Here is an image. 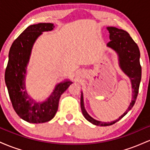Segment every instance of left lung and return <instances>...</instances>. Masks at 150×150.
<instances>
[{
	"mask_svg": "<svg viewBox=\"0 0 150 150\" xmlns=\"http://www.w3.org/2000/svg\"><path fill=\"white\" fill-rule=\"evenodd\" d=\"M107 30L110 34L109 38L111 40L107 44V46L111 48L118 53L120 68L131 80L132 98L128 110H126V111L121 116H120L116 120L104 123V122L99 121V120L94 119L87 113L85 106H84L83 95H82V92L80 106L82 114L86 119L92 123V124L100 125V126H108V125L114 124L115 123H116L117 121H118L123 116H125L128 111L131 109L135 104L137 94H138L141 75H142V68H141L140 63V50H139L137 44L130 37V34L125 31L118 29L116 27H107Z\"/></svg>",
	"mask_w": 150,
	"mask_h": 150,
	"instance_id": "8db88e82",
	"label": "left lung"
}]
</instances>
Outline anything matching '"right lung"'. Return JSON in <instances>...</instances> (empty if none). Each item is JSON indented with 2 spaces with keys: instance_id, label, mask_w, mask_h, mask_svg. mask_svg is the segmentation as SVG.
Here are the masks:
<instances>
[{
  "instance_id": "obj_1",
  "label": "right lung",
  "mask_w": 150,
  "mask_h": 150,
  "mask_svg": "<svg viewBox=\"0 0 150 150\" xmlns=\"http://www.w3.org/2000/svg\"><path fill=\"white\" fill-rule=\"evenodd\" d=\"M52 23H39L29 26L13 42L8 55L5 80L13 107L20 118L29 123H42L51 120L57 112L61 94L73 82L58 84L45 101L36 102L27 94L25 87L27 65L32 47L43 32L54 28Z\"/></svg>"
}]
</instances>
